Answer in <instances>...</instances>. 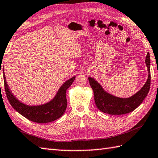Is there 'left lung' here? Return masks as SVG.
<instances>
[{
	"label": "left lung",
	"instance_id": "left-lung-1",
	"mask_svg": "<svg viewBox=\"0 0 158 158\" xmlns=\"http://www.w3.org/2000/svg\"><path fill=\"white\" fill-rule=\"evenodd\" d=\"M145 64L148 67V78L144 85L136 94L129 98L116 97L106 91L96 80L89 77L90 86L94 94V100L98 108L102 112L112 115H121L133 112L145 100L148 94L151 83L150 75V56L148 52L145 58Z\"/></svg>",
	"mask_w": 158,
	"mask_h": 158
}]
</instances>
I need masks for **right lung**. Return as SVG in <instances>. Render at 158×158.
Instances as JSON below:
<instances>
[{
  "label": "right lung",
  "instance_id": "obj_1",
  "mask_svg": "<svg viewBox=\"0 0 158 158\" xmlns=\"http://www.w3.org/2000/svg\"><path fill=\"white\" fill-rule=\"evenodd\" d=\"M6 97L12 107L27 119L37 123H47L57 120L63 115L67 106L66 91L74 81L75 76L65 81L58 90L52 100L38 106H30L18 100L9 89L3 72Z\"/></svg>",
  "mask_w": 158,
  "mask_h": 158
}]
</instances>
